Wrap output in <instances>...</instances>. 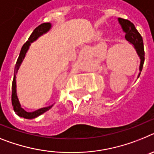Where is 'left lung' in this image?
<instances>
[{
	"instance_id": "8db88e82",
	"label": "left lung",
	"mask_w": 154,
	"mask_h": 154,
	"mask_svg": "<svg viewBox=\"0 0 154 154\" xmlns=\"http://www.w3.org/2000/svg\"><path fill=\"white\" fill-rule=\"evenodd\" d=\"M119 22L121 25L122 29L123 30L124 32L125 33V39L128 41L130 44L133 45V47L136 49V53L140 58V71H142L143 66L144 60H145V53H144V46L143 42V38L141 35L138 32V31L136 30L135 25H133L130 21L123 18H119ZM140 73H139L138 77H140Z\"/></svg>"
}]
</instances>
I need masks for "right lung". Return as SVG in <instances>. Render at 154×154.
I'll list each match as a JSON object with an SVG mask.
<instances>
[{"mask_svg":"<svg viewBox=\"0 0 154 154\" xmlns=\"http://www.w3.org/2000/svg\"><path fill=\"white\" fill-rule=\"evenodd\" d=\"M50 28H51V24L49 23V22H46V23L41 24V25H38V27H36L34 29L32 33L30 36H29L27 42L24 44L22 48H21L19 57H18V60H17L15 64V67H14V78H13L12 88H11V89H12V91H11V102H12V106L13 108H14V111L18 116H20V117H23L25 118V119H32L38 117L40 115L43 114L44 112H47L48 110H49V109H51L52 107H53V105L45 107V108H42V109H38V110L35 111V112H26V111L24 110V109L21 107L19 101H18V96H17V92H16V74L18 73V69H19L20 66H21V62L23 61L24 58H25V54L27 53L30 44L32 43V42H34V41H35L38 37L47 32L50 29Z\"/></svg>","mask_w":154,"mask_h":154,"instance_id":"right-lung-1","label":"right lung"}]
</instances>
